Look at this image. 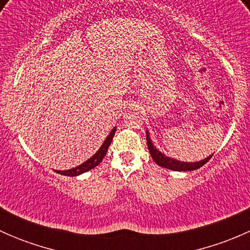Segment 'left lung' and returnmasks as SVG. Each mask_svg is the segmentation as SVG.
I'll return each mask as SVG.
<instances>
[{"mask_svg": "<svg viewBox=\"0 0 250 250\" xmlns=\"http://www.w3.org/2000/svg\"><path fill=\"white\" fill-rule=\"evenodd\" d=\"M146 141H147V147H148V151H150V155L151 157H152V160L155 161L158 166H161V167H165L167 168V169L175 170V172H186V170L198 169V168L202 167L203 165H206V163L210 160L211 156H213L210 155L209 157L200 161V162H181V161L168 157V156H166L165 153L158 151L157 148H156V146H153L147 130H146Z\"/></svg>", "mask_w": 250, "mask_h": 250, "instance_id": "8db88e82", "label": "left lung"}]
</instances>
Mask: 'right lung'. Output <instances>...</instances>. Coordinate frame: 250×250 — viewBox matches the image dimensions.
Segmentation results:
<instances>
[{
	"label": "right lung",
	"instance_id": "add662e5",
	"mask_svg": "<svg viewBox=\"0 0 250 250\" xmlns=\"http://www.w3.org/2000/svg\"><path fill=\"white\" fill-rule=\"evenodd\" d=\"M115 132H116V127L113 128L112 130H111L110 134L107 135V138H106V139H105L104 143H103V145L100 146L99 150H98L97 152H95L94 155H93L92 157L89 158V160H87V161H85V162H83L82 165L77 166V167L72 168V169H69V170H55V172L62 174V175L77 176V175H80V174L85 173V172H88V170L93 169V168H94V167H97V166L99 165L100 162H102L103 158L105 157V155H106L107 148H109L111 141H112V138H113V135H115Z\"/></svg>",
	"mask_w": 250,
	"mask_h": 250
}]
</instances>
